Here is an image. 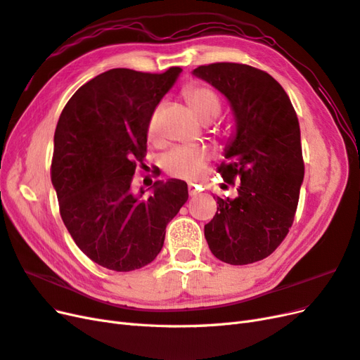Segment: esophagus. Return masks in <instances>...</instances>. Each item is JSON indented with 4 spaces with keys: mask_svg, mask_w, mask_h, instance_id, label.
Segmentation results:
<instances>
[{
    "mask_svg": "<svg viewBox=\"0 0 360 360\" xmlns=\"http://www.w3.org/2000/svg\"><path fill=\"white\" fill-rule=\"evenodd\" d=\"M197 193H198V191L189 184V195H191V197H195V195H197Z\"/></svg>",
    "mask_w": 360,
    "mask_h": 360,
    "instance_id": "obj_1",
    "label": "esophagus"
}]
</instances>
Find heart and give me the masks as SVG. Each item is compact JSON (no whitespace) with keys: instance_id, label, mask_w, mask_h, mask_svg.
Listing matches in <instances>:
<instances>
[{"instance_id":"1","label":"heart","mask_w":360,"mask_h":360,"mask_svg":"<svg viewBox=\"0 0 360 360\" xmlns=\"http://www.w3.org/2000/svg\"><path fill=\"white\" fill-rule=\"evenodd\" d=\"M186 101L192 106L193 112L200 117L202 122H212L221 111V99L216 91L204 84H191L183 91ZM162 111V103H159L151 111L146 134L151 143H158L159 139V115ZM212 159L210 151L205 147L198 146H180L172 148L169 153L163 158V169L171 177L193 181L200 179L207 171L209 162Z\"/></svg>"}]
</instances>
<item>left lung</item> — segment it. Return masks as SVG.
<instances>
[{"label": "left lung", "mask_w": 360, "mask_h": 360, "mask_svg": "<svg viewBox=\"0 0 360 360\" xmlns=\"http://www.w3.org/2000/svg\"><path fill=\"white\" fill-rule=\"evenodd\" d=\"M193 75L230 101L237 123L217 172L226 184H240L236 198L213 197L219 205L204 226L205 240L224 263H255L282 243L296 214L304 176L299 120L285 90L264 70L213 63Z\"/></svg>", "instance_id": "1"}]
</instances>
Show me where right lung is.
Here are the masks:
<instances>
[{
	"label": "right lung",
	"mask_w": 360,
	"mask_h": 360,
	"mask_svg": "<svg viewBox=\"0 0 360 360\" xmlns=\"http://www.w3.org/2000/svg\"><path fill=\"white\" fill-rule=\"evenodd\" d=\"M180 72L111 69L84 84L60 115L51 163L60 214L102 267L130 271L151 263L189 198L181 180L155 181L150 197L130 188L147 155V120Z\"/></svg>",
	"instance_id": "obj_1"
}]
</instances>
